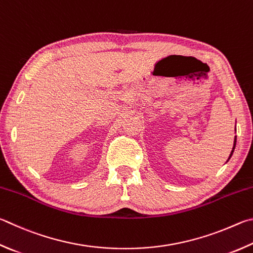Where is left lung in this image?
<instances>
[{"label": "left lung", "mask_w": 253, "mask_h": 253, "mask_svg": "<svg viewBox=\"0 0 253 253\" xmlns=\"http://www.w3.org/2000/svg\"><path fill=\"white\" fill-rule=\"evenodd\" d=\"M235 147H236V139H235V142H233V148H232V150H231V154H230V156H229V159H230L231 155L233 154V150H235Z\"/></svg>", "instance_id": "8db88e82"}]
</instances>
